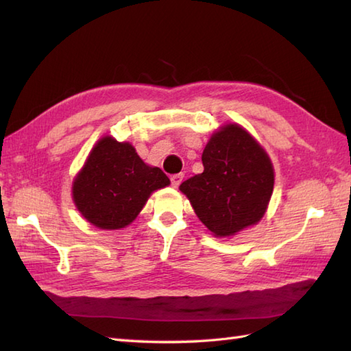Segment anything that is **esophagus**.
I'll return each mask as SVG.
<instances>
[{"label":"esophagus","instance_id":"esophagus-1","mask_svg":"<svg viewBox=\"0 0 351 351\" xmlns=\"http://www.w3.org/2000/svg\"><path fill=\"white\" fill-rule=\"evenodd\" d=\"M182 178H184L182 173H178V175H172V176H170V181H172V186H175V189H178L179 184L182 182Z\"/></svg>","mask_w":351,"mask_h":351}]
</instances>
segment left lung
I'll list each match as a JSON object with an SVG mask.
<instances>
[{
    "mask_svg": "<svg viewBox=\"0 0 351 351\" xmlns=\"http://www.w3.org/2000/svg\"><path fill=\"white\" fill-rule=\"evenodd\" d=\"M202 162L203 172L179 185L200 221L219 238L257 224L274 191V167L256 138L227 124L209 138Z\"/></svg>",
    "mask_w": 351,
    "mask_h": 351,
    "instance_id": "left-lung-1",
    "label": "left lung"
}]
</instances>
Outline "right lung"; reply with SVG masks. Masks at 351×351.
<instances>
[{
	"label": "right lung",
	"instance_id": "add662e5",
	"mask_svg": "<svg viewBox=\"0 0 351 351\" xmlns=\"http://www.w3.org/2000/svg\"><path fill=\"white\" fill-rule=\"evenodd\" d=\"M169 184L166 173L145 165L133 145L106 136L75 178L73 200L86 221L117 230L133 223L151 193Z\"/></svg>",
	"mask_w": 351,
	"mask_h": 351
}]
</instances>
